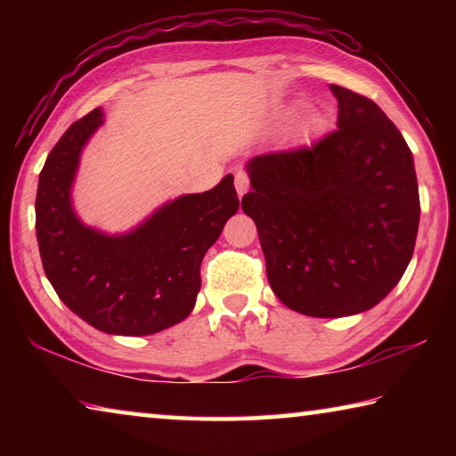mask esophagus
Returning <instances> with one entry per match:
<instances>
[{
	"label": "esophagus",
	"mask_w": 456,
	"mask_h": 456,
	"mask_svg": "<svg viewBox=\"0 0 456 456\" xmlns=\"http://www.w3.org/2000/svg\"><path fill=\"white\" fill-rule=\"evenodd\" d=\"M235 189H237V195H239V197L245 195L247 189H249V176H247V173L239 171V173L235 175Z\"/></svg>",
	"instance_id": "esophagus-1"
}]
</instances>
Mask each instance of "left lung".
Masks as SVG:
<instances>
[{
	"label": "left lung",
	"instance_id": "1",
	"mask_svg": "<svg viewBox=\"0 0 456 456\" xmlns=\"http://www.w3.org/2000/svg\"><path fill=\"white\" fill-rule=\"evenodd\" d=\"M330 90L338 128L305 149L253 157L241 200L273 293L312 318L380 304L411 264L420 221L412 152L395 122L366 96Z\"/></svg>",
	"mask_w": 456,
	"mask_h": 456
}]
</instances>
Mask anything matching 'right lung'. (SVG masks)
I'll return each mask as SVG.
<instances>
[{"mask_svg": "<svg viewBox=\"0 0 456 456\" xmlns=\"http://www.w3.org/2000/svg\"><path fill=\"white\" fill-rule=\"evenodd\" d=\"M102 108L66 130L37 181L36 235L45 277L92 328L149 336L183 322L200 289V261L239 209L233 175L205 192L159 207L128 233L84 225L72 205L80 154L102 126Z\"/></svg>", "mask_w": 456, "mask_h": 456, "instance_id": "add662e5", "label": "right lung"}]
</instances>
